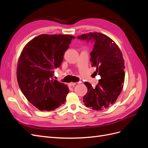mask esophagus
Listing matches in <instances>:
<instances>
[{"mask_svg":"<svg viewBox=\"0 0 148 148\" xmlns=\"http://www.w3.org/2000/svg\"><path fill=\"white\" fill-rule=\"evenodd\" d=\"M75 84H76V83H73V82L70 83L69 84V85L70 86H75Z\"/></svg>","mask_w":148,"mask_h":148,"instance_id":"esophagus-1","label":"esophagus"}]
</instances>
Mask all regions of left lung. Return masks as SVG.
Instances as JSON below:
<instances>
[{
    "label": "left lung",
    "instance_id": "8db88e82",
    "mask_svg": "<svg viewBox=\"0 0 148 148\" xmlns=\"http://www.w3.org/2000/svg\"><path fill=\"white\" fill-rule=\"evenodd\" d=\"M77 38L95 42L90 61L96 67V73L101 76L95 88L89 83H84L88 92L83 102L93 110L106 109L116 101L123 87L125 64L122 52L112 39L101 33L83 34Z\"/></svg>",
    "mask_w": 148,
    "mask_h": 148
}]
</instances>
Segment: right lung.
I'll return each mask as SVG.
<instances>
[{
    "instance_id": "1",
    "label": "right lung",
    "mask_w": 148,
    "mask_h": 148,
    "mask_svg": "<svg viewBox=\"0 0 148 148\" xmlns=\"http://www.w3.org/2000/svg\"><path fill=\"white\" fill-rule=\"evenodd\" d=\"M75 37L69 34H41L26 44L17 64L19 87L28 101L39 110H53L64 104L67 85L53 79L65 52Z\"/></svg>"
}]
</instances>
